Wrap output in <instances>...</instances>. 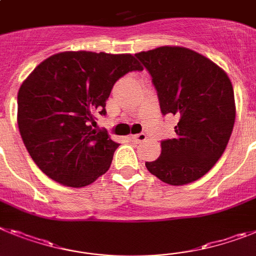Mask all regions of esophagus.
Here are the masks:
<instances>
[{
  "mask_svg": "<svg viewBox=\"0 0 256 256\" xmlns=\"http://www.w3.org/2000/svg\"><path fill=\"white\" fill-rule=\"evenodd\" d=\"M130 138H132V141H134V142H137V144L145 142L146 134L145 133H138V134H134V136H132Z\"/></svg>",
  "mask_w": 256,
  "mask_h": 256,
  "instance_id": "1",
  "label": "esophagus"
}]
</instances>
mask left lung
<instances>
[{"label":"left lung","instance_id":"obj_1","mask_svg":"<svg viewBox=\"0 0 256 256\" xmlns=\"http://www.w3.org/2000/svg\"><path fill=\"white\" fill-rule=\"evenodd\" d=\"M152 78L163 115L178 116L176 137L146 162L150 174L170 185H186L207 174L226 150L236 120L234 93L226 72L184 46L137 53Z\"/></svg>","mask_w":256,"mask_h":256}]
</instances>
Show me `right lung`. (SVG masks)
Instances as JSON below:
<instances>
[{
  "label": "right lung",
  "mask_w": 256,
  "mask_h": 256,
  "mask_svg": "<svg viewBox=\"0 0 256 256\" xmlns=\"http://www.w3.org/2000/svg\"><path fill=\"white\" fill-rule=\"evenodd\" d=\"M142 71L132 54L62 52L41 62L18 92V126L30 158L52 180L82 188L106 174L119 144L96 130L114 84Z\"/></svg>",
  "instance_id": "1"
}]
</instances>
